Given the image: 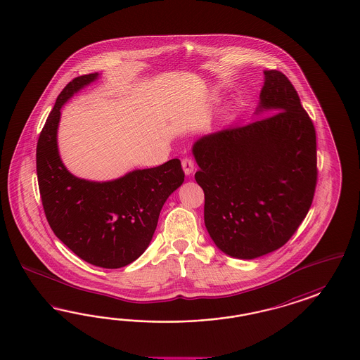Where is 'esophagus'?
I'll return each mask as SVG.
<instances>
[{
    "instance_id": "esophagus-1",
    "label": "esophagus",
    "mask_w": 360,
    "mask_h": 360,
    "mask_svg": "<svg viewBox=\"0 0 360 360\" xmlns=\"http://www.w3.org/2000/svg\"><path fill=\"white\" fill-rule=\"evenodd\" d=\"M181 165H183V169H184V174L186 176L193 174V171H195V161L192 160L191 158H186L184 160L181 161Z\"/></svg>"
}]
</instances>
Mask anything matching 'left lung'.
Here are the masks:
<instances>
[{
  "label": "left lung",
  "mask_w": 360,
  "mask_h": 360,
  "mask_svg": "<svg viewBox=\"0 0 360 360\" xmlns=\"http://www.w3.org/2000/svg\"><path fill=\"white\" fill-rule=\"evenodd\" d=\"M263 113L271 116L205 134L192 147L207 231L221 252L244 260L291 239L318 179L314 124L279 70H264L255 115Z\"/></svg>",
  "instance_id": "left-lung-1"
}]
</instances>
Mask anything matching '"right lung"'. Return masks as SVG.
Here are the masks:
<instances>
[{
	"label": "right lung",
	"mask_w": 360,
	"mask_h": 360,
	"mask_svg": "<svg viewBox=\"0 0 360 360\" xmlns=\"http://www.w3.org/2000/svg\"><path fill=\"white\" fill-rule=\"evenodd\" d=\"M98 76L76 77L58 94L41 131L36 162L44 211L54 235L86 263L112 269L131 264L147 250L161 208L183 184L184 172L179 159L110 181H91L68 171L57 146L61 108Z\"/></svg>",
	"instance_id": "1"
}]
</instances>
